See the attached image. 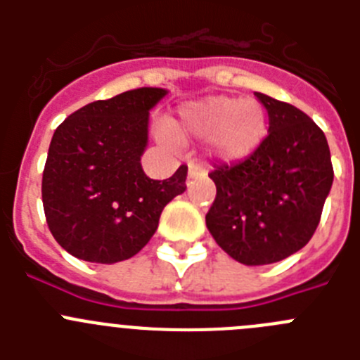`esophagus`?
<instances>
[{"label": "esophagus", "mask_w": 360, "mask_h": 360, "mask_svg": "<svg viewBox=\"0 0 360 360\" xmlns=\"http://www.w3.org/2000/svg\"><path fill=\"white\" fill-rule=\"evenodd\" d=\"M205 169H203L202 165H198V164H189V169H187V178H189V180H195V178H202V176H205Z\"/></svg>", "instance_id": "esophagus-1"}]
</instances>
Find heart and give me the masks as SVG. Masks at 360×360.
I'll return each mask as SVG.
<instances>
[{
  "label": "heart",
  "instance_id": "1",
  "mask_svg": "<svg viewBox=\"0 0 360 360\" xmlns=\"http://www.w3.org/2000/svg\"><path fill=\"white\" fill-rule=\"evenodd\" d=\"M174 129L180 135L203 139L209 157L218 162H241L259 149L269 131L266 110L254 97L211 95L191 101L178 110ZM160 139L173 144L169 129H162Z\"/></svg>",
  "mask_w": 360,
  "mask_h": 360
}]
</instances>
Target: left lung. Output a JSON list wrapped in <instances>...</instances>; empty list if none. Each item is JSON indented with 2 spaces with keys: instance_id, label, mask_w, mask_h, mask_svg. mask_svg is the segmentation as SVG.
<instances>
[{
  "instance_id": "left-lung-1",
  "label": "left lung",
  "mask_w": 360,
  "mask_h": 360,
  "mask_svg": "<svg viewBox=\"0 0 360 360\" xmlns=\"http://www.w3.org/2000/svg\"><path fill=\"white\" fill-rule=\"evenodd\" d=\"M254 95L269 113V135L249 158L209 174L216 198L205 216L216 243L249 266L278 263L303 249L333 182L319 126L292 104Z\"/></svg>"
}]
</instances>
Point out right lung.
<instances>
[{"label": "right lung", "instance_id": "obj_1", "mask_svg": "<svg viewBox=\"0 0 360 360\" xmlns=\"http://www.w3.org/2000/svg\"><path fill=\"white\" fill-rule=\"evenodd\" d=\"M169 94L136 88L86 104L56 129L43 171V207L52 236L90 263L129 259L151 240L162 211L186 191L187 165L151 180L141 157L149 111Z\"/></svg>", "mask_w": 360, "mask_h": 360}]
</instances>
